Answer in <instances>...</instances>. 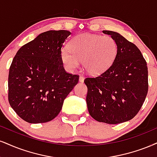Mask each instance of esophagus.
Listing matches in <instances>:
<instances>
[{
  "label": "esophagus",
  "mask_w": 157,
  "mask_h": 157,
  "mask_svg": "<svg viewBox=\"0 0 157 157\" xmlns=\"http://www.w3.org/2000/svg\"><path fill=\"white\" fill-rule=\"evenodd\" d=\"M84 82V77L83 76V75H81V76L79 77V82L83 83Z\"/></svg>",
  "instance_id": "obj_1"
}]
</instances>
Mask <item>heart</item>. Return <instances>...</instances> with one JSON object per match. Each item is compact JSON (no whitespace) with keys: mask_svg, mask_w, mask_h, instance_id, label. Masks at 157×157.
<instances>
[{"mask_svg":"<svg viewBox=\"0 0 157 157\" xmlns=\"http://www.w3.org/2000/svg\"><path fill=\"white\" fill-rule=\"evenodd\" d=\"M118 52L117 43L110 36L79 35L60 52L61 60L69 71H74L82 61L84 68L91 75H100L111 66Z\"/></svg>","mask_w":157,"mask_h":157,"instance_id":"1","label":"heart"}]
</instances>
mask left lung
I'll return each instance as SVG.
<instances>
[{
	"label": "left lung",
	"mask_w": 157,
	"mask_h": 157,
	"mask_svg": "<svg viewBox=\"0 0 157 157\" xmlns=\"http://www.w3.org/2000/svg\"><path fill=\"white\" fill-rule=\"evenodd\" d=\"M102 33L117 41V55L107 71L95 78H85L86 101L94 119L117 124L132 119L142 107L148 92V67L134 44L117 32Z\"/></svg>",
	"instance_id": "left-lung-1"
}]
</instances>
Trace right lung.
Returning a JSON list of instances; mask_svg holds the SVG:
<instances>
[{
  "mask_svg": "<svg viewBox=\"0 0 157 157\" xmlns=\"http://www.w3.org/2000/svg\"><path fill=\"white\" fill-rule=\"evenodd\" d=\"M67 30L42 33L18 50L9 68V102L17 115L31 124L57 117L64 100L78 82L65 72L61 60Z\"/></svg>",
  "mask_w": 157,
  "mask_h": 157,
  "instance_id": "1",
  "label": "right lung"
}]
</instances>
